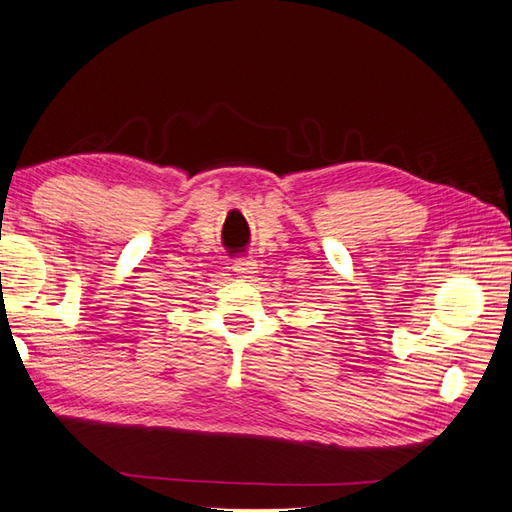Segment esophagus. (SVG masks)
<instances>
[{
	"label": "esophagus",
	"instance_id": "34e87169",
	"mask_svg": "<svg viewBox=\"0 0 512 512\" xmlns=\"http://www.w3.org/2000/svg\"><path fill=\"white\" fill-rule=\"evenodd\" d=\"M233 270H235V275L244 279V281L253 279L255 272H257V261L251 259V257H240V259L233 261Z\"/></svg>",
	"mask_w": 512,
	"mask_h": 512
}]
</instances>
